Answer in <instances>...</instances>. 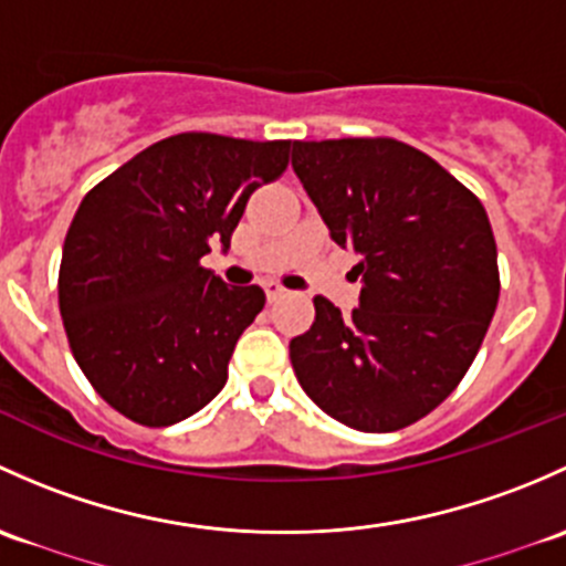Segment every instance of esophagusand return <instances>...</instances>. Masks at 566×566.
<instances>
[{"mask_svg":"<svg viewBox=\"0 0 566 566\" xmlns=\"http://www.w3.org/2000/svg\"><path fill=\"white\" fill-rule=\"evenodd\" d=\"M264 291H266V300H270V302L281 300V296L285 294L283 285H281V283H275V281H266V283H264Z\"/></svg>","mask_w":566,"mask_h":566,"instance_id":"esophagus-1","label":"esophagus"}]
</instances>
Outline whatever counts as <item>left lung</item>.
Returning <instances> with one entry per match:
<instances>
[{
  "label": "left lung",
  "mask_w": 566,
  "mask_h": 566,
  "mask_svg": "<svg viewBox=\"0 0 566 566\" xmlns=\"http://www.w3.org/2000/svg\"><path fill=\"white\" fill-rule=\"evenodd\" d=\"M291 166L363 275L352 316L313 300L316 322L289 346L296 378L348 428H406L458 387L496 313L485 207L433 157L395 138L294 142Z\"/></svg>",
  "instance_id": "left-lung-1"
}]
</instances>
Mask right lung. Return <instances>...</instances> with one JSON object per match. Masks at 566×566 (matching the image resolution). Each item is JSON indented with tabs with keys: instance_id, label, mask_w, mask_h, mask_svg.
Listing matches in <instances>:
<instances>
[{
	"instance_id": "obj_1",
	"label": "right lung",
	"mask_w": 566,
	"mask_h": 566,
	"mask_svg": "<svg viewBox=\"0 0 566 566\" xmlns=\"http://www.w3.org/2000/svg\"><path fill=\"white\" fill-rule=\"evenodd\" d=\"M289 153L291 142L179 133L84 196L62 248L60 313L111 409L166 428L223 389L266 296L226 285L201 259L218 242L229 250L250 193L281 177Z\"/></svg>"
}]
</instances>
